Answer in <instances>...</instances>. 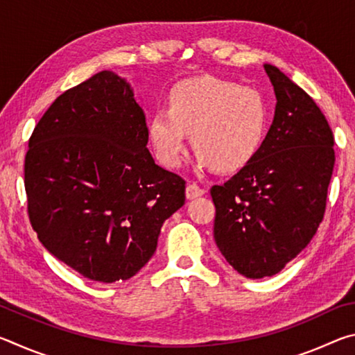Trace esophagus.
<instances>
[{
  "label": "esophagus",
  "instance_id": "34e87169",
  "mask_svg": "<svg viewBox=\"0 0 355 355\" xmlns=\"http://www.w3.org/2000/svg\"><path fill=\"white\" fill-rule=\"evenodd\" d=\"M205 189L203 188H200L199 184L197 183H189L188 186H186V197H188V199L191 200V199H196V197H200V196H203L205 194Z\"/></svg>",
  "mask_w": 355,
  "mask_h": 355
}]
</instances>
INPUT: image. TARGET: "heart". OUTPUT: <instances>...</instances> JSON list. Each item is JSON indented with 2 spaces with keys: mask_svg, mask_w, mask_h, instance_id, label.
<instances>
[{
  "mask_svg": "<svg viewBox=\"0 0 355 355\" xmlns=\"http://www.w3.org/2000/svg\"><path fill=\"white\" fill-rule=\"evenodd\" d=\"M268 123L269 107L261 94L200 76L172 87L167 107H158L150 117L148 137L156 158L167 167H178L191 131L197 164L235 172L260 152Z\"/></svg>",
  "mask_w": 355,
  "mask_h": 355,
  "instance_id": "1",
  "label": "heart"
}]
</instances>
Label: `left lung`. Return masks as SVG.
<instances>
[{
  "label": "left lung",
  "instance_id": "8db88e82",
  "mask_svg": "<svg viewBox=\"0 0 355 355\" xmlns=\"http://www.w3.org/2000/svg\"><path fill=\"white\" fill-rule=\"evenodd\" d=\"M277 98L271 128L254 159L214 184V241L248 279L280 272L315 236L335 164L334 135L313 98L264 64Z\"/></svg>",
  "mask_w": 355,
  "mask_h": 355
}]
</instances>
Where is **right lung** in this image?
Segmentation results:
<instances>
[{"instance_id":"add662e5","label":"right lung","mask_w":355,"mask_h":355,"mask_svg":"<svg viewBox=\"0 0 355 355\" xmlns=\"http://www.w3.org/2000/svg\"><path fill=\"white\" fill-rule=\"evenodd\" d=\"M147 142L133 89L110 70L59 95L29 137V220L44 248L86 279L133 277L184 205V180L156 164Z\"/></svg>"}]
</instances>
